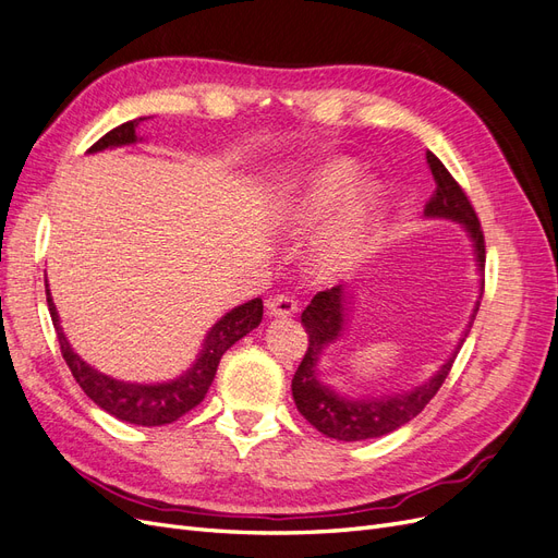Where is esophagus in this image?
I'll return each instance as SVG.
<instances>
[{
	"label": "esophagus",
	"mask_w": 558,
	"mask_h": 558,
	"mask_svg": "<svg viewBox=\"0 0 558 558\" xmlns=\"http://www.w3.org/2000/svg\"><path fill=\"white\" fill-rule=\"evenodd\" d=\"M298 312V302L289 295H277L267 302V314L275 318H289Z\"/></svg>",
	"instance_id": "1"
}]
</instances>
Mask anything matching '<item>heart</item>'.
Masks as SVG:
<instances>
[{
    "label": "heart",
    "mask_w": 558,
    "mask_h": 558,
    "mask_svg": "<svg viewBox=\"0 0 558 558\" xmlns=\"http://www.w3.org/2000/svg\"><path fill=\"white\" fill-rule=\"evenodd\" d=\"M356 181L359 167L351 160L342 158L318 167L293 205L283 209L279 218L283 232L291 238H307L319 230ZM377 238L379 195L373 185H361L343 211L318 232L310 248V269L320 281L349 279L373 258Z\"/></svg>",
    "instance_id": "obj_1"
}]
</instances>
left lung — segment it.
I'll return each instance as SVG.
<instances>
[{"instance_id":"8db88e82","label":"left lung","mask_w":558,"mask_h":558,"mask_svg":"<svg viewBox=\"0 0 558 558\" xmlns=\"http://www.w3.org/2000/svg\"><path fill=\"white\" fill-rule=\"evenodd\" d=\"M426 162L435 179V191L424 207V218H445V221L459 223L472 242L475 253V265L480 275V295L475 307H472L468 326L459 337V344L453 347L451 356L435 369V375L424 384L404 388L396 393H373L353 398L337 391L332 384L320 377V359L324 353L344 340L349 318L353 312V295L344 293L342 286H335L330 291H320L314 295L312 305L302 312V326L310 335V347L305 351L300 367L291 384L293 400L298 412L305 416L310 424L332 440L342 442H363L375 440V437L398 430L426 408L430 398L440 391L449 369L453 365L456 353L463 347L465 337L472 328V320L477 316L480 300L484 291V234L477 221V214L472 209L470 199L463 189L447 172V167L437 160L435 154L426 150Z\"/></svg>"}]
</instances>
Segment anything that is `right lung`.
<instances>
[{
    "label": "right lung",
    "instance_id": "add662e5",
    "mask_svg": "<svg viewBox=\"0 0 558 558\" xmlns=\"http://www.w3.org/2000/svg\"><path fill=\"white\" fill-rule=\"evenodd\" d=\"M144 121L146 118H134V121L113 128L111 132L105 134L102 140L90 146L88 154H99V150H107V148L130 146V144L142 142V137H137V128ZM46 302L58 332L62 359L66 361V365H70L76 384L83 388V393H86L99 410H105L111 416L134 426L172 424V421H177L185 412L197 408L209 391V386L216 377V367L221 363L223 353L234 342H240L242 337L248 335L253 328H258L263 320V300L253 298L244 302V305L230 310L209 328L205 340H202L197 359L189 369H183V373L174 379L144 384V381L116 379L111 375L99 373L97 367L83 361L72 349L70 340H66V335L60 326V314L56 310L53 295L48 291V281H46Z\"/></svg>",
    "mask_w": 558,
    "mask_h": 558
}]
</instances>
